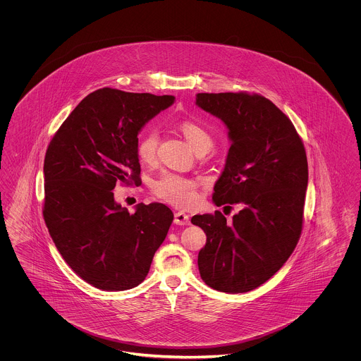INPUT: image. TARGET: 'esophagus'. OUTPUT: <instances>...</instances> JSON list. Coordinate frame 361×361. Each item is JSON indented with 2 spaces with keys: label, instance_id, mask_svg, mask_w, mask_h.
<instances>
[{
  "label": "esophagus",
  "instance_id": "obj_1",
  "mask_svg": "<svg viewBox=\"0 0 361 361\" xmlns=\"http://www.w3.org/2000/svg\"><path fill=\"white\" fill-rule=\"evenodd\" d=\"M174 224H180V226H187V224H190V221H189V216L185 212L178 211V212L174 214Z\"/></svg>",
  "mask_w": 361,
  "mask_h": 361
}]
</instances>
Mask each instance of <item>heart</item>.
<instances>
[{"instance_id": "heart-1", "label": "heart", "mask_w": 361, "mask_h": 361, "mask_svg": "<svg viewBox=\"0 0 361 361\" xmlns=\"http://www.w3.org/2000/svg\"><path fill=\"white\" fill-rule=\"evenodd\" d=\"M178 131L188 140L195 152L208 150L212 145V137L204 126L193 121H183L177 126ZM159 135L154 128L145 131L137 143V155L140 162L146 165L154 164ZM200 183L196 178L177 173H162L157 177L152 190L155 197L178 207L192 206L197 200V189Z\"/></svg>"}]
</instances>
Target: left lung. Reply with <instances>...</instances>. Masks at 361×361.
I'll return each instance as SVG.
<instances>
[{
  "instance_id": "1",
  "label": "left lung",
  "mask_w": 361,
  "mask_h": 361,
  "mask_svg": "<svg viewBox=\"0 0 361 361\" xmlns=\"http://www.w3.org/2000/svg\"><path fill=\"white\" fill-rule=\"evenodd\" d=\"M196 104L222 119L231 139L212 199L218 207L242 206L231 222L221 211L190 219L207 235L199 272L216 291H252L284 265L300 238L305 145L287 115L257 93H197Z\"/></svg>"
}]
</instances>
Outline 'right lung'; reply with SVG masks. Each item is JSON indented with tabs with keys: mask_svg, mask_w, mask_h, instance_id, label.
<instances>
[{
	"mask_svg": "<svg viewBox=\"0 0 361 361\" xmlns=\"http://www.w3.org/2000/svg\"><path fill=\"white\" fill-rule=\"evenodd\" d=\"M173 96L103 87L78 104L44 157L43 218L70 268L104 291L137 287L173 222L169 207L115 203L112 189L140 183L137 133Z\"/></svg>",
	"mask_w": 361,
	"mask_h": 361,
	"instance_id": "obj_1",
	"label": "right lung"
}]
</instances>
